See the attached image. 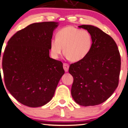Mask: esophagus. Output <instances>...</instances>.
Listing matches in <instances>:
<instances>
[{
  "instance_id": "esophagus-1",
  "label": "esophagus",
  "mask_w": 128,
  "mask_h": 128,
  "mask_svg": "<svg viewBox=\"0 0 128 128\" xmlns=\"http://www.w3.org/2000/svg\"><path fill=\"white\" fill-rule=\"evenodd\" d=\"M63 67H64V70H65V72H67L69 68L68 64H67V63H64V64H63Z\"/></svg>"
}]
</instances>
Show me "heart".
<instances>
[{"mask_svg": "<svg viewBox=\"0 0 128 128\" xmlns=\"http://www.w3.org/2000/svg\"><path fill=\"white\" fill-rule=\"evenodd\" d=\"M93 45V37L87 30L67 26L57 32L56 38L51 39L50 50L51 56L58 58L64 48L65 56L73 62L84 59Z\"/></svg>", "mask_w": 128, "mask_h": 128, "instance_id": "b5f03b06", "label": "heart"}]
</instances>
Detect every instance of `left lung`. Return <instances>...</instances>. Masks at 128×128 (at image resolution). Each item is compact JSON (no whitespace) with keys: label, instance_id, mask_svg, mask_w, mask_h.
I'll return each instance as SVG.
<instances>
[{"label":"left lung","instance_id":"8db88e82","mask_svg":"<svg viewBox=\"0 0 128 128\" xmlns=\"http://www.w3.org/2000/svg\"><path fill=\"white\" fill-rule=\"evenodd\" d=\"M93 37L91 51L84 59L70 66L73 77L72 96L83 106L101 104L111 96L119 84L121 60L114 39L98 27L83 25Z\"/></svg>","mask_w":128,"mask_h":128}]
</instances>
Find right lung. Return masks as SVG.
<instances>
[{
  "label": "right lung",
  "instance_id": "right-lung-1",
  "mask_svg": "<svg viewBox=\"0 0 128 128\" xmlns=\"http://www.w3.org/2000/svg\"><path fill=\"white\" fill-rule=\"evenodd\" d=\"M58 22L34 23L11 37L4 50L2 68L5 86L19 102L31 108L52 99L64 70L50 57V43Z\"/></svg>",
  "mask_w": 128,
  "mask_h": 128
}]
</instances>
